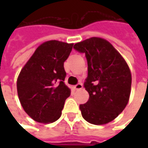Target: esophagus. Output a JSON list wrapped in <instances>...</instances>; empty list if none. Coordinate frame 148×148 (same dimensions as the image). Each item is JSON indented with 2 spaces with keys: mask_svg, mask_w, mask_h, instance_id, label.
I'll list each match as a JSON object with an SVG mask.
<instances>
[{
  "mask_svg": "<svg viewBox=\"0 0 148 148\" xmlns=\"http://www.w3.org/2000/svg\"><path fill=\"white\" fill-rule=\"evenodd\" d=\"M82 85L81 84V83H79V84H77V85H76V86H73V88H74V90H82Z\"/></svg>",
  "mask_w": 148,
  "mask_h": 148,
  "instance_id": "obj_1",
  "label": "esophagus"
}]
</instances>
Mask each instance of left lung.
I'll use <instances>...</instances> for the list:
<instances>
[{
  "label": "left lung",
  "mask_w": 148,
  "mask_h": 148,
  "mask_svg": "<svg viewBox=\"0 0 148 148\" xmlns=\"http://www.w3.org/2000/svg\"><path fill=\"white\" fill-rule=\"evenodd\" d=\"M74 49L86 54L88 77L84 86L88 101L80 105L87 122L102 125L113 121L128 105L132 75L128 63L109 41L92 37L77 43Z\"/></svg>",
  "instance_id": "left-lung-1"
}]
</instances>
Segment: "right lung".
<instances>
[{"label": "right lung", "instance_id": "right-lung-1", "mask_svg": "<svg viewBox=\"0 0 148 148\" xmlns=\"http://www.w3.org/2000/svg\"><path fill=\"white\" fill-rule=\"evenodd\" d=\"M73 43L46 41L38 47L17 78V93L24 110L34 121L50 123L62 115L71 89L64 83V62Z\"/></svg>", "mask_w": 148, "mask_h": 148}]
</instances>
